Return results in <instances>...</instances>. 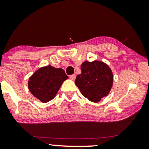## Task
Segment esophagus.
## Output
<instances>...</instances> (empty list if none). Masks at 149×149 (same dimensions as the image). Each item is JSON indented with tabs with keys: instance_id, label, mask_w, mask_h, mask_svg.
<instances>
[{
	"instance_id": "1",
	"label": "esophagus",
	"mask_w": 149,
	"mask_h": 149,
	"mask_svg": "<svg viewBox=\"0 0 149 149\" xmlns=\"http://www.w3.org/2000/svg\"><path fill=\"white\" fill-rule=\"evenodd\" d=\"M70 79H71V80H72V81L75 80V79H76V75H75V74L70 75Z\"/></svg>"
}]
</instances>
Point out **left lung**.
<instances>
[{
    "label": "left lung",
    "instance_id": "obj_1",
    "mask_svg": "<svg viewBox=\"0 0 149 149\" xmlns=\"http://www.w3.org/2000/svg\"><path fill=\"white\" fill-rule=\"evenodd\" d=\"M81 70L75 84L83 96L92 102H98L109 94L113 87V73L109 65L102 61H85Z\"/></svg>",
    "mask_w": 149,
    "mask_h": 149
}]
</instances>
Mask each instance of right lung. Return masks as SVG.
<instances>
[{"label":"right lung","instance_id":"obj_1","mask_svg":"<svg viewBox=\"0 0 149 149\" xmlns=\"http://www.w3.org/2000/svg\"><path fill=\"white\" fill-rule=\"evenodd\" d=\"M68 79L62 68L51 65L38 69L28 81V89L42 103H47L56 96L61 85Z\"/></svg>","mask_w":149,"mask_h":149}]
</instances>
